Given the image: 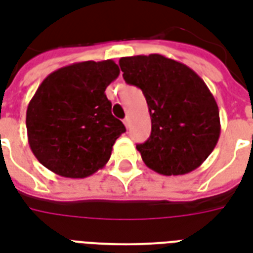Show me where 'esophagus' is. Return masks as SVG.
Returning a JSON list of instances; mask_svg holds the SVG:
<instances>
[{"label": "esophagus", "mask_w": 253, "mask_h": 253, "mask_svg": "<svg viewBox=\"0 0 253 253\" xmlns=\"http://www.w3.org/2000/svg\"><path fill=\"white\" fill-rule=\"evenodd\" d=\"M123 123H125V126H126L127 128H130V117L125 118V119H123Z\"/></svg>", "instance_id": "34e87169"}]
</instances>
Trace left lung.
Listing matches in <instances>:
<instances>
[{
  "instance_id": "8db88e82",
  "label": "left lung",
  "mask_w": 253,
  "mask_h": 253,
  "mask_svg": "<svg viewBox=\"0 0 253 253\" xmlns=\"http://www.w3.org/2000/svg\"><path fill=\"white\" fill-rule=\"evenodd\" d=\"M123 79L142 89L151 118L150 138L136 145L147 168L164 175L197 169L220 136L218 107L193 69L158 53L119 60Z\"/></svg>"
}]
</instances>
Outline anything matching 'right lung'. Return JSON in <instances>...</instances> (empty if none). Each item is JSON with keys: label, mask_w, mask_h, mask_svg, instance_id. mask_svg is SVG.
<instances>
[{"label": "right lung", "mask_w": 253, "mask_h": 253, "mask_svg": "<svg viewBox=\"0 0 253 253\" xmlns=\"http://www.w3.org/2000/svg\"><path fill=\"white\" fill-rule=\"evenodd\" d=\"M119 76L112 60L74 63L48 75L28 104L31 150L46 169L85 178L102 169L126 127L111 114L106 88Z\"/></svg>", "instance_id": "1"}]
</instances>
